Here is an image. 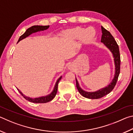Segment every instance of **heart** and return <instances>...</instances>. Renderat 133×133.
<instances>
[{"instance_id":"heart-1","label":"heart","mask_w":133,"mask_h":133,"mask_svg":"<svg viewBox=\"0 0 133 133\" xmlns=\"http://www.w3.org/2000/svg\"><path fill=\"white\" fill-rule=\"evenodd\" d=\"M91 29L89 28L85 30L84 29L81 28H76L66 31L64 35L68 39L71 40L80 39L84 43H87L93 39L95 33H91Z\"/></svg>"}]
</instances>
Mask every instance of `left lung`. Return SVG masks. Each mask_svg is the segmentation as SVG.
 I'll return each mask as SVG.
<instances>
[{"label": "left lung", "mask_w": 133, "mask_h": 133, "mask_svg": "<svg viewBox=\"0 0 133 133\" xmlns=\"http://www.w3.org/2000/svg\"><path fill=\"white\" fill-rule=\"evenodd\" d=\"M102 36L101 42H102L111 51L112 56H113L114 64H115V75H114V78L111 81V82L107 87L94 92H87L83 90L82 89H81L77 78H76V87H77L78 92L83 97L90 99H98L102 98L110 93L115 87L120 71L121 61L120 51H119L118 44L113 36L110 33V31L107 30L103 26H102Z\"/></svg>", "instance_id": "obj_1"}]
</instances>
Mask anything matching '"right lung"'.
Listing matches in <instances>:
<instances>
[{
	"instance_id": "obj_1",
	"label": "right lung",
	"mask_w": 133,
	"mask_h": 133,
	"mask_svg": "<svg viewBox=\"0 0 133 133\" xmlns=\"http://www.w3.org/2000/svg\"><path fill=\"white\" fill-rule=\"evenodd\" d=\"M49 28V26H33L29 28L26 30V31L24 32L23 35H22L21 37H19V40H18L17 43L21 41V40H23V39H25L26 37H28L29 36H30V35L32 34L33 33H36L37 32V31H43V30H45L46 29H48ZM62 76H60V78H58V79L57 80V82L56 83V84L55 85V87H54V89L53 91L51 93L49 94L48 96H42V97H37V98H30L29 97H27L25 95L22 93V92L19 90V89H17V90L19 91L20 93L21 94V95L23 97L27 100L29 102H31V103H48L50 102L51 100H52L53 99L55 98V97L56 95V93H57V88H58V84L59 83L60 80H61L62 78Z\"/></svg>"
}]
</instances>
